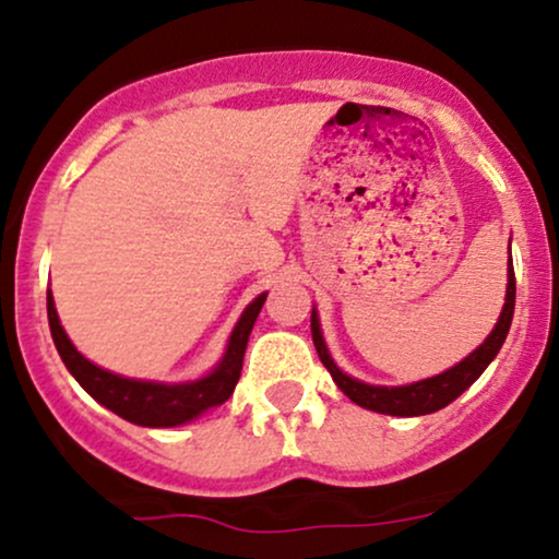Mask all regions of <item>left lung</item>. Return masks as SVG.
<instances>
[{"instance_id":"1","label":"left lung","mask_w":559,"mask_h":559,"mask_svg":"<svg viewBox=\"0 0 559 559\" xmlns=\"http://www.w3.org/2000/svg\"><path fill=\"white\" fill-rule=\"evenodd\" d=\"M512 312H515V271H512V260L507 262V294H504V307L502 316H499L493 331L486 336V342L478 346L476 352L465 357L463 362H457L454 368L444 370V373L426 378V381L407 383V386H373V383H362L357 378L346 376L338 370V365L331 360L329 346L323 342V333H320L318 312L312 310L310 325H312V342H316L320 362L329 368V373L336 386L349 396L352 402L360 404L365 409H373V413L383 415H396V418H415V415H428L436 409L447 407L449 402L457 400L465 389L473 386V381L489 368V362L497 357V352L502 349L507 331H510Z\"/></svg>"}]
</instances>
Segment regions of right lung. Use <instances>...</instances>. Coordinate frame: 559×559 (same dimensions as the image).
<instances>
[{"label": "right lung", "instance_id": "obj_1", "mask_svg": "<svg viewBox=\"0 0 559 559\" xmlns=\"http://www.w3.org/2000/svg\"><path fill=\"white\" fill-rule=\"evenodd\" d=\"M267 294H260L247 310L241 312L239 323L230 333L226 355L215 365L213 373L189 383H157V381H139V378L115 376L110 370L99 368V365L88 362L86 357L75 349L73 342L68 338L66 329L57 318L52 292H47V316L49 331H52L55 346L60 352L62 362L70 370V376L81 383L96 402L105 404L115 415L128 423L146 428H173L183 426V423L199 418L204 409L217 407L234 394L236 383H239L243 352H247L249 333H252L254 320H258L262 305H265Z\"/></svg>", "mask_w": 559, "mask_h": 559}]
</instances>
